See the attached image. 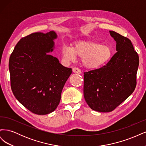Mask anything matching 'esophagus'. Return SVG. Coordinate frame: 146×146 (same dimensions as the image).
Returning a JSON list of instances; mask_svg holds the SVG:
<instances>
[{"label": "esophagus", "instance_id": "obj_1", "mask_svg": "<svg viewBox=\"0 0 146 146\" xmlns=\"http://www.w3.org/2000/svg\"><path fill=\"white\" fill-rule=\"evenodd\" d=\"M72 72L74 73H76V74H81L80 69L77 68H74L72 69Z\"/></svg>", "mask_w": 146, "mask_h": 146}]
</instances>
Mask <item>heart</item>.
I'll return each instance as SVG.
<instances>
[{"mask_svg":"<svg viewBox=\"0 0 146 146\" xmlns=\"http://www.w3.org/2000/svg\"><path fill=\"white\" fill-rule=\"evenodd\" d=\"M63 58L74 61L77 55L82 57V63L88 68H96L107 63L113 56V51L108 46L94 42H77L73 48L64 46L62 49Z\"/></svg>","mask_w":146,"mask_h":146,"instance_id":"b5f03b06","label":"heart"}]
</instances>
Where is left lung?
I'll return each mask as SVG.
<instances>
[{
    "mask_svg": "<svg viewBox=\"0 0 146 146\" xmlns=\"http://www.w3.org/2000/svg\"><path fill=\"white\" fill-rule=\"evenodd\" d=\"M110 35L117 51L107 64L84 72L83 94L94 111H112L133 93L136 86L139 56L129 38L114 31Z\"/></svg>",
    "mask_w": 146,
    "mask_h": 146,
    "instance_id": "obj_1",
    "label": "left lung"
}]
</instances>
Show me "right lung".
Instances as JSON below:
<instances>
[{
	"instance_id": "right-lung-1",
	"label": "right lung",
	"mask_w": 146,
	"mask_h": 146,
	"mask_svg": "<svg viewBox=\"0 0 146 146\" xmlns=\"http://www.w3.org/2000/svg\"><path fill=\"white\" fill-rule=\"evenodd\" d=\"M54 31L36 32L20 39L10 55L9 70L13 93L29 111L38 115L53 112L72 69L61 65L54 50Z\"/></svg>"
}]
</instances>
